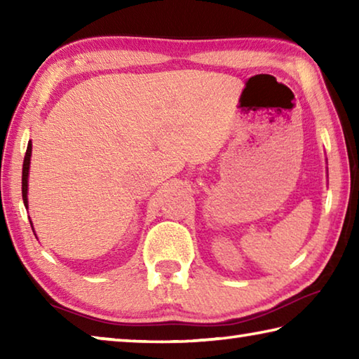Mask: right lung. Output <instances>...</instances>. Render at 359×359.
<instances>
[{
  "instance_id": "add662e5",
  "label": "right lung",
  "mask_w": 359,
  "mask_h": 359,
  "mask_svg": "<svg viewBox=\"0 0 359 359\" xmlns=\"http://www.w3.org/2000/svg\"><path fill=\"white\" fill-rule=\"evenodd\" d=\"M32 147H33L32 141H28L25 160H23V169H22V198H23V204H25L27 209H28V174H29V161H32ZM29 223H32V228H33V222H29Z\"/></svg>"
}]
</instances>
